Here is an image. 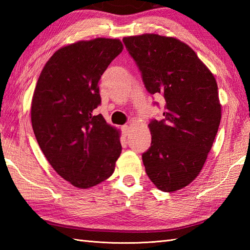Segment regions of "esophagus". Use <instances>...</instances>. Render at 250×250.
<instances>
[{
  "label": "esophagus",
  "mask_w": 250,
  "mask_h": 250,
  "mask_svg": "<svg viewBox=\"0 0 250 250\" xmlns=\"http://www.w3.org/2000/svg\"><path fill=\"white\" fill-rule=\"evenodd\" d=\"M121 131H122V133H124V135L126 136V135H129V133H130V128L128 125H122Z\"/></svg>",
  "instance_id": "1"
}]
</instances>
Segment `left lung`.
Instances as JSON below:
<instances>
[{
  "label": "left lung",
  "mask_w": 250,
  "mask_h": 250,
  "mask_svg": "<svg viewBox=\"0 0 250 250\" xmlns=\"http://www.w3.org/2000/svg\"><path fill=\"white\" fill-rule=\"evenodd\" d=\"M122 41L147 91L166 100L163 119L148 125L151 146L142 158L156 187L173 192L195 179L213 146L221 119L216 79L195 52L174 37L143 34Z\"/></svg>",
  "instance_id": "obj_1"
}]
</instances>
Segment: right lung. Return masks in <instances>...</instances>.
Masks as SVG:
<instances>
[{
    "label": "right lung",
    "instance_id": "add662e5",
    "mask_svg": "<svg viewBox=\"0 0 250 250\" xmlns=\"http://www.w3.org/2000/svg\"><path fill=\"white\" fill-rule=\"evenodd\" d=\"M124 49L119 40L94 39L62 47L47 61L31 106L36 141L62 178L91 188L114 173L121 153L119 131L93 115L99 81Z\"/></svg>",
    "mask_w": 250,
    "mask_h": 250
}]
</instances>
